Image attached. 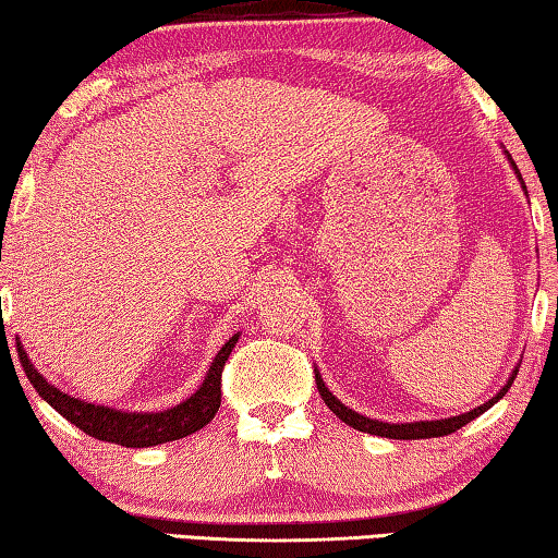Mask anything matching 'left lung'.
Segmentation results:
<instances>
[{
  "label": "left lung",
  "instance_id": "left-lung-1",
  "mask_svg": "<svg viewBox=\"0 0 558 558\" xmlns=\"http://www.w3.org/2000/svg\"><path fill=\"white\" fill-rule=\"evenodd\" d=\"M507 157H509V151H507ZM509 161H511L513 171H517V177L521 179L519 169H517V165H513L511 157H509ZM521 184H524V182H521ZM524 190H526V186H524ZM314 374H316V389H319L324 404H327V407L333 411V414H337V416L341 418V422L349 424L351 428H356V432L376 434V436H387V439H432V436H447V434H453V432H457V428L466 426L469 422H474L476 416H482L486 409H492V407L496 404V401L504 399V393H507V391L511 389L513 379H517L519 366L513 368L511 376H509V381L504 384V389H501L499 393H496V397L488 399L486 404L471 409V411H466V414L451 416V418H436V422H411V424H389V422H379V418H368V416H364V414H359V411H351L349 407L341 404V401H339L337 397H333V393L327 389V384H324V379L319 376V372H316V368H314Z\"/></svg>",
  "mask_w": 558,
  "mask_h": 558
}]
</instances>
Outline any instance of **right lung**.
<instances>
[{"label":"right lung","mask_w":558,"mask_h":558,"mask_svg":"<svg viewBox=\"0 0 558 558\" xmlns=\"http://www.w3.org/2000/svg\"><path fill=\"white\" fill-rule=\"evenodd\" d=\"M239 341V333H234L225 347L219 349V354L214 356L207 376H204L202 387L196 389L190 399L177 404L174 409L154 411V414H130V411H119L109 407H97L89 401L74 399L70 393L59 391L54 384H49L37 368L32 366L27 351L22 349L16 341V351H20V362L24 366V374L32 381V387L37 389L41 399L49 407H54L66 422H72L76 428H82L84 434L94 436L99 441H111L119 447H157V444L184 439L194 432H199L202 426H207L214 414L219 411L221 404V372L231 354V349Z\"/></svg>","instance_id":"right-lung-1"}]
</instances>
